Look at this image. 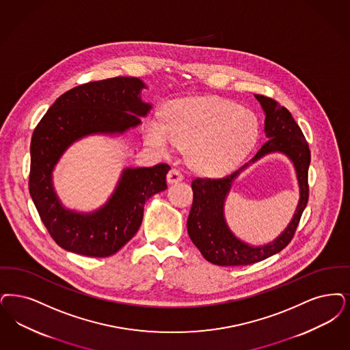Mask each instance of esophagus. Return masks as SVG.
<instances>
[{
	"label": "esophagus",
	"mask_w": 350,
	"mask_h": 350,
	"mask_svg": "<svg viewBox=\"0 0 350 350\" xmlns=\"http://www.w3.org/2000/svg\"><path fill=\"white\" fill-rule=\"evenodd\" d=\"M167 180H168L169 183L180 182L183 180V174H182L181 170H180V169H170V170H169L168 176H167Z\"/></svg>",
	"instance_id": "esophagus-1"
}]
</instances>
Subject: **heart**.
Here are the masks:
<instances>
[{"instance_id": "b5f03b06", "label": "heart", "mask_w": 350, "mask_h": 350, "mask_svg": "<svg viewBox=\"0 0 350 350\" xmlns=\"http://www.w3.org/2000/svg\"><path fill=\"white\" fill-rule=\"evenodd\" d=\"M259 135L256 116L220 98H181L170 103L165 121H147L146 140L168 152L187 148V161L203 174H223L236 168Z\"/></svg>"}]
</instances>
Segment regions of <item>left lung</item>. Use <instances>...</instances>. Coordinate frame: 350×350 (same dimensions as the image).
Segmentation results:
<instances>
[{
	"label": "left lung",
	"instance_id": "left-lung-1",
	"mask_svg": "<svg viewBox=\"0 0 350 350\" xmlns=\"http://www.w3.org/2000/svg\"><path fill=\"white\" fill-rule=\"evenodd\" d=\"M266 113L265 131L268 138L252 163L271 152H282L293 161L299 183V203L288 228L273 242L254 247L239 241L228 228L224 219L225 196L242 169L221 178L198 177L191 182L193 206L187 219V232L200 254L216 266H247L278 254L293 239L301 216L308 206L310 148L299 126L291 112L275 98L255 95Z\"/></svg>",
	"mask_w": 350,
	"mask_h": 350
}]
</instances>
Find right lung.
<instances>
[{"label":"right lung","mask_w":350,"mask_h":350,"mask_svg":"<svg viewBox=\"0 0 350 350\" xmlns=\"http://www.w3.org/2000/svg\"><path fill=\"white\" fill-rule=\"evenodd\" d=\"M144 83L117 77L77 85L57 98L31 139L28 189L42 224L58 246L85 256L105 258L138 232L144 203L167 189L168 164L126 168L108 203L92 213L65 210L52 185V170L72 142L96 133H124L151 109L140 100Z\"/></svg>","instance_id":"1"}]
</instances>
